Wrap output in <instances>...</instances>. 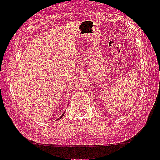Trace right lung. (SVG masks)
Listing matches in <instances>:
<instances>
[{"label":"right lung","mask_w":160,"mask_h":160,"mask_svg":"<svg viewBox=\"0 0 160 160\" xmlns=\"http://www.w3.org/2000/svg\"><path fill=\"white\" fill-rule=\"evenodd\" d=\"M63 116H64V114H62V115L61 116V117H59V118H58V119H57V120H60V119H61V118H62V117H63Z\"/></svg>","instance_id":"1"}]
</instances>
